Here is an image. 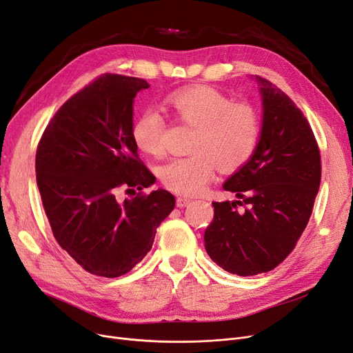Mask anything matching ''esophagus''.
I'll use <instances>...</instances> for the list:
<instances>
[{"mask_svg":"<svg viewBox=\"0 0 353 353\" xmlns=\"http://www.w3.org/2000/svg\"><path fill=\"white\" fill-rule=\"evenodd\" d=\"M190 203H191V200L187 199V196H178L176 199V207H179V208L187 207Z\"/></svg>","mask_w":353,"mask_h":353,"instance_id":"obj_1","label":"esophagus"}]
</instances>
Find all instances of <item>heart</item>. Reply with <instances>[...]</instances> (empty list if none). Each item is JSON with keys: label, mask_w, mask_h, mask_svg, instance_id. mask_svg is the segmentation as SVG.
Returning <instances> with one entry per match:
<instances>
[{"label": "heart", "mask_w": 353, "mask_h": 353, "mask_svg": "<svg viewBox=\"0 0 353 353\" xmlns=\"http://www.w3.org/2000/svg\"><path fill=\"white\" fill-rule=\"evenodd\" d=\"M174 114L196 128L191 157L169 161L159 169L165 188L182 195H195L214 178L217 166L236 171L255 154L262 133L256 108L248 103H233L229 95L208 85L176 90L166 97ZM166 119L157 107L139 112L132 125L136 146L149 154H161Z\"/></svg>", "instance_id": "heart-1"}]
</instances>
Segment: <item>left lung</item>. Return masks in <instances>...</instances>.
<instances>
[{
  "label": "left lung",
  "mask_w": 353,
  "mask_h": 353,
  "mask_svg": "<svg viewBox=\"0 0 353 353\" xmlns=\"http://www.w3.org/2000/svg\"><path fill=\"white\" fill-rule=\"evenodd\" d=\"M263 120L252 159L223 188L237 201L213 203L204 233L208 256L241 276L274 270L297 245L312 216L321 179L314 133L303 111L275 83L255 77ZM244 210L236 211V205Z\"/></svg>",
  "instance_id": "left-lung-1"
}]
</instances>
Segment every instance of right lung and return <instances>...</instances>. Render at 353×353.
I'll return each mask as SVG.
<instances>
[{
    "instance_id": "add662e5",
    "label": "right lung",
    "mask_w": 353,
    "mask_h": 353,
    "mask_svg": "<svg viewBox=\"0 0 353 353\" xmlns=\"http://www.w3.org/2000/svg\"><path fill=\"white\" fill-rule=\"evenodd\" d=\"M149 87L134 77H98L56 111L37 145L36 179L52 233L92 275L128 274L175 207L171 192L142 191L157 178L133 142V100ZM120 189L141 192L120 201Z\"/></svg>"
}]
</instances>
